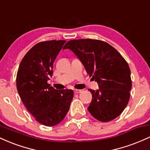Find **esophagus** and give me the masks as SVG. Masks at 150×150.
Masks as SVG:
<instances>
[{"mask_svg": "<svg viewBox=\"0 0 150 150\" xmlns=\"http://www.w3.org/2000/svg\"><path fill=\"white\" fill-rule=\"evenodd\" d=\"M74 92H75V94H78V93L82 92V90H81V89H74Z\"/></svg>", "mask_w": 150, "mask_h": 150, "instance_id": "esophagus-1", "label": "esophagus"}]
</instances>
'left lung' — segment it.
<instances>
[{
	"label": "left lung",
	"instance_id": "1",
	"mask_svg": "<svg viewBox=\"0 0 150 150\" xmlns=\"http://www.w3.org/2000/svg\"><path fill=\"white\" fill-rule=\"evenodd\" d=\"M85 66L87 73L99 85L97 90L89 89L92 99L87 108L91 115L108 122L123 111L132 87L130 70L125 60L108 43L96 39H75L65 44Z\"/></svg>",
	"mask_w": 150,
	"mask_h": 150
}]
</instances>
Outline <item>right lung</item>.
Instances as JSON below:
<instances>
[{
	"mask_svg": "<svg viewBox=\"0 0 150 150\" xmlns=\"http://www.w3.org/2000/svg\"><path fill=\"white\" fill-rule=\"evenodd\" d=\"M65 40L42 42L34 45L22 58L17 89L21 100L37 121L53 126L64 119L73 98L72 89H57L47 81L53 75V65Z\"/></svg>",
	"mask_w": 150,
	"mask_h": 150,
	"instance_id": "obj_1",
	"label": "right lung"
}]
</instances>
